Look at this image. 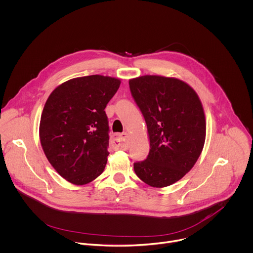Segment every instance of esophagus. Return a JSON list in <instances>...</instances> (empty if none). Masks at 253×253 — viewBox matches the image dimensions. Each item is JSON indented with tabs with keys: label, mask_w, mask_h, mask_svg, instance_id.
Wrapping results in <instances>:
<instances>
[{
	"label": "esophagus",
	"mask_w": 253,
	"mask_h": 253,
	"mask_svg": "<svg viewBox=\"0 0 253 253\" xmlns=\"http://www.w3.org/2000/svg\"><path fill=\"white\" fill-rule=\"evenodd\" d=\"M129 144V135L127 133L117 134L111 140V147L114 149H123L126 150Z\"/></svg>",
	"instance_id": "esophagus-1"
}]
</instances>
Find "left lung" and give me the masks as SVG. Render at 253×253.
<instances>
[{
	"instance_id": "8db88e82",
	"label": "left lung",
	"mask_w": 253,
	"mask_h": 253,
	"mask_svg": "<svg viewBox=\"0 0 253 253\" xmlns=\"http://www.w3.org/2000/svg\"><path fill=\"white\" fill-rule=\"evenodd\" d=\"M129 85L147 123L151 147L134 170L152 187L171 185L194 167L203 150L206 120L201 100L175 78L146 75L131 79Z\"/></svg>"
}]
</instances>
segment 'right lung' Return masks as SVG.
I'll return each instance as SVG.
<instances>
[{"label": "right lung", "instance_id": "1", "mask_svg": "<svg viewBox=\"0 0 253 253\" xmlns=\"http://www.w3.org/2000/svg\"><path fill=\"white\" fill-rule=\"evenodd\" d=\"M119 79L92 75L58 85L44 105L39 138L55 170L67 181L84 185L99 176L109 155V126L104 108Z\"/></svg>", "mask_w": 253, "mask_h": 253}]
</instances>
